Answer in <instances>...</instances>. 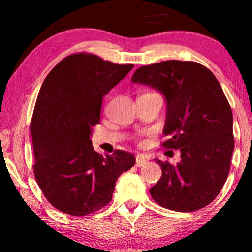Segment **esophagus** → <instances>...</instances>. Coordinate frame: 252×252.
I'll return each mask as SVG.
<instances>
[{
	"label": "esophagus",
	"instance_id": "esophagus-1",
	"mask_svg": "<svg viewBox=\"0 0 252 252\" xmlns=\"http://www.w3.org/2000/svg\"><path fill=\"white\" fill-rule=\"evenodd\" d=\"M147 163V158L143 156H137L136 158V167H142Z\"/></svg>",
	"mask_w": 252,
	"mask_h": 252
}]
</instances>
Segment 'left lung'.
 Instances as JSON below:
<instances>
[{
    "label": "left lung",
    "instance_id": "left-lung-1",
    "mask_svg": "<svg viewBox=\"0 0 252 252\" xmlns=\"http://www.w3.org/2000/svg\"><path fill=\"white\" fill-rule=\"evenodd\" d=\"M131 80L166 98L162 146L181 153L175 166L155 160L162 175L150 189L153 199L178 212L207 206L226 181L235 148L232 110L220 84L205 66L180 60L142 66Z\"/></svg>",
    "mask_w": 252,
    "mask_h": 252
}]
</instances>
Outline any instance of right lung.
I'll return each mask as SVG.
<instances>
[{
  "label": "right lung",
  "mask_w": 252,
  "mask_h": 252,
  "mask_svg": "<svg viewBox=\"0 0 252 252\" xmlns=\"http://www.w3.org/2000/svg\"><path fill=\"white\" fill-rule=\"evenodd\" d=\"M132 67L96 54H71L40 89L31 122L34 175L48 202L66 215L86 216L108 205L118 176L134 167L131 153L103 156L90 140L104 96Z\"/></svg>",
  "instance_id": "add662e5"
}]
</instances>
